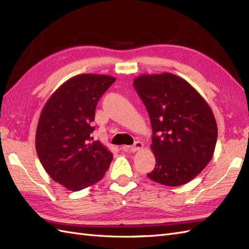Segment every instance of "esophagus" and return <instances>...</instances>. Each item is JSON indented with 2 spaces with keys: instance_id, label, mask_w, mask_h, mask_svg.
Segmentation results:
<instances>
[{
  "instance_id": "esophagus-1",
  "label": "esophagus",
  "mask_w": 249,
  "mask_h": 249,
  "mask_svg": "<svg viewBox=\"0 0 249 249\" xmlns=\"http://www.w3.org/2000/svg\"><path fill=\"white\" fill-rule=\"evenodd\" d=\"M142 147H143V143L140 142V141H136L132 146H130V147L124 146V147H122V148H123V149H129V150H131V152L134 153V152H137V150L141 149Z\"/></svg>"
}]
</instances>
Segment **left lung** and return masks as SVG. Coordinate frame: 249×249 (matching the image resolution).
<instances>
[{
    "label": "left lung",
    "instance_id": "1",
    "mask_svg": "<svg viewBox=\"0 0 249 249\" xmlns=\"http://www.w3.org/2000/svg\"><path fill=\"white\" fill-rule=\"evenodd\" d=\"M133 85L147 110L156 166L147 177L182 186L205 168L214 154L217 124L203 97L176 74H141Z\"/></svg>",
    "mask_w": 249,
    "mask_h": 249
}]
</instances>
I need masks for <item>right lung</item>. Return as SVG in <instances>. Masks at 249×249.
<instances>
[{
	"instance_id": "1",
	"label": "right lung",
	"mask_w": 249,
	"mask_h": 249,
	"mask_svg": "<svg viewBox=\"0 0 249 249\" xmlns=\"http://www.w3.org/2000/svg\"><path fill=\"white\" fill-rule=\"evenodd\" d=\"M106 74L84 73L64 82L41 111L35 146L40 163L55 182L80 191L99 182L108 170L113 155L96 140L95 108L115 82Z\"/></svg>"
}]
</instances>
